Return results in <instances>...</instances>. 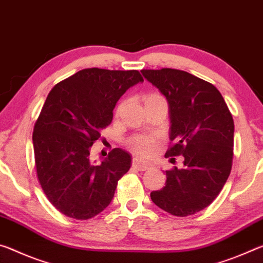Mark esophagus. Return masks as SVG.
<instances>
[{
  "instance_id": "1",
  "label": "esophagus",
  "mask_w": 263,
  "mask_h": 263,
  "mask_svg": "<svg viewBox=\"0 0 263 263\" xmlns=\"http://www.w3.org/2000/svg\"><path fill=\"white\" fill-rule=\"evenodd\" d=\"M133 166H134L135 169L140 170V171H144V170L148 169L149 164H148V163H145V162H141L140 160H134V161H133Z\"/></svg>"
}]
</instances>
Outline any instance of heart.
Wrapping results in <instances>:
<instances>
[{"label":"heart","instance_id":"1","mask_svg":"<svg viewBox=\"0 0 263 263\" xmlns=\"http://www.w3.org/2000/svg\"><path fill=\"white\" fill-rule=\"evenodd\" d=\"M164 100L161 94L158 93H149L144 97V103L147 105L149 102H154V101H161ZM122 105L119 106L118 111L121 110ZM129 144H130L132 149L134 152L140 155V156H147V155L152 154L155 149V140L152 139V137H147V136H135L129 141Z\"/></svg>","mask_w":263,"mask_h":263}]
</instances>
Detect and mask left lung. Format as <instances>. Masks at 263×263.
<instances>
[{
  "label": "left lung",
  "instance_id": "left-lung-1",
  "mask_svg": "<svg viewBox=\"0 0 263 263\" xmlns=\"http://www.w3.org/2000/svg\"><path fill=\"white\" fill-rule=\"evenodd\" d=\"M141 72L169 103L172 144L165 157H184L182 169L166 170L165 186L150 197L172 216H191L216 199L231 174L233 118L216 86L191 73L175 68Z\"/></svg>",
  "mask_w": 263,
  "mask_h": 263
}]
</instances>
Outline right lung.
Here are the masks:
<instances>
[{"label":"right lung","mask_w":263,"mask_h":263,"mask_svg":"<svg viewBox=\"0 0 263 263\" xmlns=\"http://www.w3.org/2000/svg\"><path fill=\"white\" fill-rule=\"evenodd\" d=\"M139 71L85 68L51 89L33 127L37 177L60 213L87 220L113 199L119 179L130 169V155L115 148L96 164L91 147L113 120L116 102L142 83Z\"/></svg>","instance_id":"right-lung-1"}]
</instances>
